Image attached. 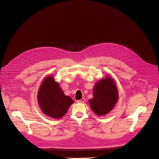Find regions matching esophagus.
<instances>
[{"mask_svg":"<svg viewBox=\"0 0 159 159\" xmlns=\"http://www.w3.org/2000/svg\"><path fill=\"white\" fill-rule=\"evenodd\" d=\"M78 103H83L85 102V98H82L81 100H77L76 101Z\"/></svg>","mask_w":159,"mask_h":159,"instance_id":"esophagus-1","label":"esophagus"}]
</instances>
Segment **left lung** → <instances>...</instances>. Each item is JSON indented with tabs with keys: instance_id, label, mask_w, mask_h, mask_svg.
I'll return each mask as SVG.
<instances>
[{
	"instance_id": "obj_1",
	"label": "left lung",
	"mask_w": 159,
	"mask_h": 159,
	"mask_svg": "<svg viewBox=\"0 0 159 159\" xmlns=\"http://www.w3.org/2000/svg\"><path fill=\"white\" fill-rule=\"evenodd\" d=\"M93 91V98L89 100L91 110L100 116L109 113L119 99L118 89L113 78L107 75L100 80Z\"/></svg>"
}]
</instances>
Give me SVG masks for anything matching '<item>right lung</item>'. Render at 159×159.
Returning <instances> with one entry per match:
<instances>
[{"label":"right lung","mask_w":159,"mask_h":159,"mask_svg":"<svg viewBox=\"0 0 159 159\" xmlns=\"http://www.w3.org/2000/svg\"><path fill=\"white\" fill-rule=\"evenodd\" d=\"M37 100L43 113L54 119L63 117L74 103L70 97L64 94L52 75H48L42 83L38 91Z\"/></svg>","instance_id":"add662e5"}]
</instances>
